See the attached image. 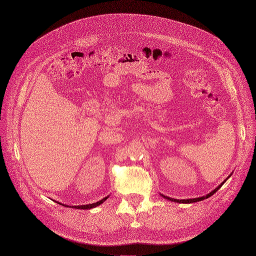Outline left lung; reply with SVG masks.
<instances>
[{
  "label": "left lung",
  "instance_id": "8db88e82",
  "mask_svg": "<svg viewBox=\"0 0 256 256\" xmlns=\"http://www.w3.org/2000/svg\"><path fill=\"white\" fill-rule=\"evenodd\" d=\"M231 176V175H230ZM229 176V177H230ZM228 177V178H229ZM226 178V179H228ZM224 180V182H226ZM224 182H222V184H220L218 186H217L216 188H214V190L212 191V192H210L209 194L208 195H206V196H202V197H198V198H192V200H174V198H171V197H168V196H164V195H162V196L164 197V198H166L168 200H171V202H179V204H193V202H202V200H206V198H209L210 196H212L216 191H218V188H222V186L224 184Z\"/></svg>",
  "mask_w": 256,
  "mask_h": 256
}]
</instances>
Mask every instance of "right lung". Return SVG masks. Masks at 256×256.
Wrapping results in <instances>:
<instances>
[{
    "label": "right lung",
    "instance_id": "obj_1",
    "mask_svg": "<svg viewBox=\"0 0 256 256\" xmlns=\"http://www.w3.org/2000/svg\"><path fill=\"white\" fill-rule=\"evenodd\" d=\"M108 198V196H106V197H104L103 200H99V202H94V204H83V206H70V208H74V209H82V210H88V209H92V208H96L97 206H99V204H103L104 202H106V200ZM64 206V204H63Z\"/></svg>",
    "mask_w": 256,
    "mask_h": 256
}]
</instances>
